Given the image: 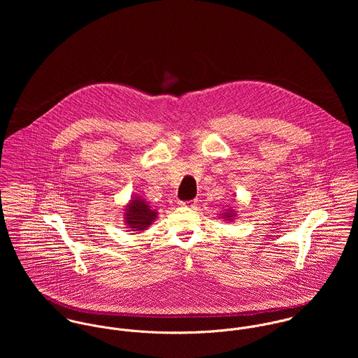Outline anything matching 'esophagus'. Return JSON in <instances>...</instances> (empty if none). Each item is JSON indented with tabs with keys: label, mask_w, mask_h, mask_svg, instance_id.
<instances>
[{
	"label": "esophagus",
	"mask_w": 358,
	"mask_h": 358,
	"mask_svg": "<svg viewBox=\"0 0 358 358\" xmlns=\"http://www.w3.org/2000/svg\"><path fill=\"white\" fill-rule=\"evenodd\" d=\"M179 205L180 206H193V205H196V201L194 200H192V201H179Z\"/></svg>",
	"instance_id": "34e87169"
}]
</instances>
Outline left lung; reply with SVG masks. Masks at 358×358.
Here are the masks:
<instances>
[{
  "instance_id": "obj_1",
  "label": "left lung",
  "mask_w": 358,
  "mask_h": 358,
  "mask_svg": "<svg viewBox=\"0 0 358 358\" xmlns=\"http://www.w3.org/2000/svg\"><path fill=\"white\" fill-rule=\"evenodd\" d=\"M237 217V210L233 209V208H229V209H224L222 213H220V219L223 220H227V222H231Z\"/></svg>"
}]
</instances>
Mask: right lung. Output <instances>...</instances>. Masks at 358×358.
I'll return each mask as SVG.
<instances>
[{"label":"right lung","instance_id":"add662e5","mask_svg":"<svg viewBox=\"0 0 358 358\" xmlns=\"http://www.w3.org/2000/svg\"><path fill=\"white\" fill-rule=\"evenodd\" d=\"M124 222L131 231H145L157 219V209H153L146 199L135 194L124 206Z\"/></svg>","mask_w":358,"mask_h":358}]
</instances>
